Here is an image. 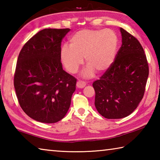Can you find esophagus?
<instances>
[{
    "label": "esophagus",
    "mask_w": 160,
    "mask_h": 160,
    "mask_svg": "<svg viewBox=\"0 0 160 160\" xmlns=\"http://www.w3.org/2000/svg\"><path fill=\"white\" fill-rule=\"evenodd\" d=\"M76 85L78 88L81 89V88H85L86 85V83L85 82H83V81H78V82H77Z\"/></svg>",
    "instance_id": "obj_1"
}]
</instances>
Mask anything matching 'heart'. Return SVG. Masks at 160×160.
<instances>
[{
	"instance_id": "obj_1",
	"label": "heart",
	"mask_w": 160,
	"mask_h": 160,
	"mask_svg": "<svg viewBox=\"0 0 160 160\" xmlns=\"http://www.w3.org/2000/svg\"><path fill=\"white\" fill-rule=\"evenodd\" d=\"M69 45L61 49V59L70 73H75L83 63L85 57L88 66L82 72L84 78H91L94 70L106 71L114 62L118 45L116 32L110 29H82L72 35Z\"/></svg>"
}]
</instances>
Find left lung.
<instances>
[{"label": "left lung", "instance_id": "1", "mask_svg": "<svg viewBox=\"0 0 160 160\" xmlns=\"http://www.w3.org/2000/svg\"><path fill=\"white\" fill-rule=\"evenodd\" d=\"M122 44L112 66L92 85L94 105L109 119L126 117L144 95L149 68L144 50L136 38L120 28Z\"/></svg>", "mask_w": 160, "mask_h": 160}]
</instances>
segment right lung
<instances>
[{
  "instance_id": "1",
  "label": "right lung",
  "mask_w": 160,
  "mask_h": 160,
  "mask_svg": "<svg viewBox=\"0 0 160 160\" xmlns=\"http://www.w3.org/2000/svg\"><path fill=\"white\" fill-rule=\"evenodd\" d=\"M70 30L42 29L19 54L14 76L16 95L24 112L39 122H58L70 108L77 80L65 71L61 62L62 39Z\"/></svg>"
}]
</instances>
